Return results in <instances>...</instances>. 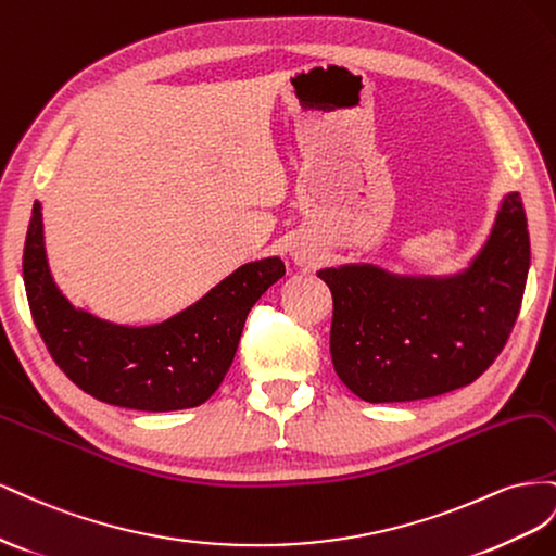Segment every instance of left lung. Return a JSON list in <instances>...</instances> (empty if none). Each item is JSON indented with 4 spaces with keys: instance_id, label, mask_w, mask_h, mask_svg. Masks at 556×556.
I'll return each instance as SVG.
<instances>
[{
    "instance_id": "obj_1",
    "label": "left lung",
    "mask_w": 556,
    "mask_h": 556,
    "mask_svg": "<svg viewBox=\"0 0 556 556\" xmlns=\"http://www.w3.org/2000/svg\"><path fill=\"white\" fill-rule=\"evenodd\" d=\"M529 263L527 212L510 193L489 242L462 275L395 277L375 265L321 269L332 293L338 377L368 403L421 401L475 382L510 338Z\"/></svg>"
}]
</instances>
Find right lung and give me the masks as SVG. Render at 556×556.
I'll list each match as a JSON object with an SVG mask.
<instances>
[{"label":"right lung","mask_w":556,"mask_h":556,"mask_svg":"<svg viewBox=\"0 0 556 556\" xmlns=\"http://www.w3.org/2000/svg\"><path fill=\"white\" fill-rule=\"evenodd\" d=\"M283 273L279 258L242 265L193 307L157 326L128 328L72 307L58 291L43 251L39 202L23 251L31 319L58 368L92 399L144 412L207 401L230 368L249 309Z\"/></svg>","instance_id":"right-lung-1"}]
</instances>
